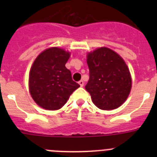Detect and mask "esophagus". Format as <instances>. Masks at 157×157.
Instances as JSON below:
<instances>
[{
  "label": "esophagus",
  "instance_id": "1",
  "mask_svg": "<svg viewBox=\"0 0 157 157\" xmlns=\"http://www.w3.org/2000/svg\"><path fill=\"white\" fill-rule=\"evenodd\" d=\"M78 84H79V85H80V86L82 87L83 86H84V82H83L82 80H80V81L78 82Z\"/></svg>",
  "mask_w": 157,
  "mask_h": 157
}]
</instances>
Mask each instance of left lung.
<instances>
[{"mask_svg": "<svg viewBox=\"0 0 157 157\" xmlns=\"http://www.w3.org/2000/svg\"><path fill=\"white\" fill-rule=\"evenodd\" d=\"M90 78L86 85L94 105L112 110L127 100L131 89L130 71L121 56L108 48H99L87 55Z\"/></svg>", "mask_w": 157, "mask_h": 157, "instance_id": "1", "label": "left lung"}]
</instances>
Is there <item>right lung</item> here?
I'll return each instance as SVG.
<instances>
[{"instance_id":"add662e5","label":"right lung","mask_w":157,"mask_h":157,"mask_svg":"<svg viewBox=\"0 0 157 157\" xmlns=\"http://www.w3.org/2000/svg\"><path fill=\"white\" fill-rule=\"evenodd\" d=\"M69 56V52L53 47L41 52L32 65L29 75L30 93L43 109H59L80 86L72 80L70 70L65 67Z\"/></svg>"}]
</instances>
